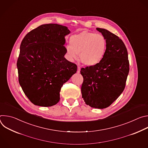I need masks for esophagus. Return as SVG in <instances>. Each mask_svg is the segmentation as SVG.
<instances>
[{"instance_id":"obj_1","label":"esophagus","mask_w":148,"mask_h":148,"mask_svg":"<svg viewBox=\"0 0 148 148\" xmlns=\"http://www.w3.org/2000/svg\"><path fill=\"white\" fill-rule=\"evenodd\" d=\"M80 70H81V68H80V67H79V66H78V68H77V73H79V72H80Z\"/></svg>"}]
</instances>
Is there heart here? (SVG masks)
Masks as SVG:
<instances>
[{
	"instance_id": "b5f03b06",
	"label": "heart",
	"mask_w": 148,
	"mask_h": 148,
	"mask_svg": "<svg viewBox=\"0 0 148 148\" xmlns=\"http://www.w3.org/2000/svg\"><path fill=\"white\" fill-rule=\"evenodd\" d=\"M70 45L66 47V51L69 60L79 59L82 64L87 66H94L103 58L107 51V41L100 34L82 31L71 36Z\"/></svg>"
}]
</instances>
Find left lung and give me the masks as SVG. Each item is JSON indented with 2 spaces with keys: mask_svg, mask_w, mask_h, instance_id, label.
I'll return each mask as SVG.
<instances>
[{
  "mask_svg": "<svg viewBox=\"0 0 148 148\" xmlns=\"http://www.w3.org/2000/svg\"><path fill=\"white\" fill-rule=\"evenodd\" d=\"M106 38L107 48L102 60L94 66L82 68V98L92 108L103 109L122 94L130 71L127 49L121 39L105 29L97 28Z\"/></svg>",
  "mask_w": 148,
  "mask_h": 148,
  "instance_id": "1",
  "label": "left lung"
}]
</instances>
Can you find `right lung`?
Returning a JSON list of instances; mask_svg holds the SVG:
<instances>
[{"mask_svg": "<svg viewBox=\"0 0 148 148\" xmlns=\"http://www.w3.org/2000/svg\"><path fill=\"white\" fill-rule=\"evenodd\" d=\"M68 27L57 24L38 26L23 39L17 62L18 81L24 93L34 105L51 107L60 100V92L77 70L68 61L65 36Z\"/></svg>", "mask_w": 148, "mask_h": 148, "instance_id": "right-lung-1", "label": "right lung"}]
</instances>
